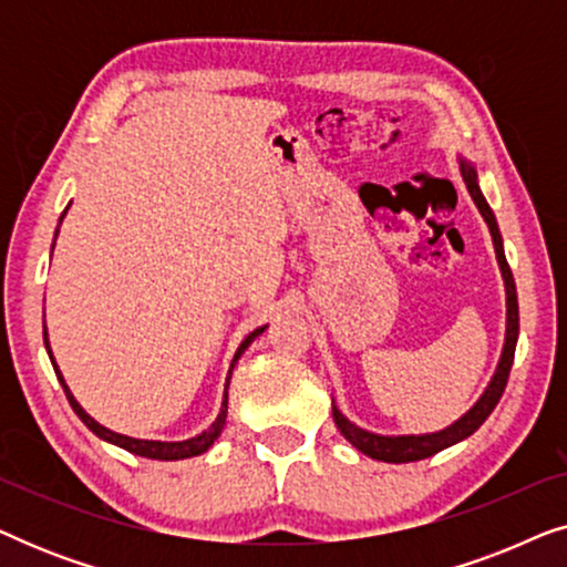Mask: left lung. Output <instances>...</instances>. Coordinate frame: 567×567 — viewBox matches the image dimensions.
Listing matches in <instances>:
<instances>
[{
	"label": "left lung",
	"mask_w": 567,
	"mask_h": 567,
	"mask_svg": "<svg viewBox=\"0 0 567 567\" xmlns=\"http://www.w3.org/2000/svg\"><path fill=\"white\" fill-rule=\"evenodd\" d=\"M462 177H464V183H467V190H470L472 200H475L480 214H483L487 227H491L493 245H495V258H498L503 281H506L508 328H506V346H503L498 371H495L491 386H487L483 398L477 400V405L472 408L467 415L460 417V421H456L454 425H449L446 431L429 433V436H377V433L361 431L359 425L346 421L343 413H340V410L332 405V417H336V425L340 429V433H343V436L351 441V444L359 449V452L371 456V460L392 462V464L417 462V460H425V456H433L436 452H441V449L456 444V441L472 436V433H475L480 425L487 421V415L493 413L495 405H498V400L503 398V390H506V384H508V374H511V367H514V353H516V340H518V299H516L514 274H511L506 252H503V239H501V231H498V221H495V216L491 212V206H487L485 196L480 193L475 169H472L470 165H464V162H462Z\"/></svg>",
	"instance_id": "left-lung-1"
}]
</instances>
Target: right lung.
Instances as JSON below:
<instances>
[{
  "instance_id": "add662e5",
  "label": "right lung",
  "mask_w": 567,
  "mask_h": 567,
  "mask_svg": "<svg viewBox=\"0 0 567 567\" xmlns=\"http://www.w3.org/2000/svg\"><path fill=\"white\" fill-rule=\"evenodd\" d=\"M64 214H66V212H64ZM61 219H64V216H61ZM61 219H59V224H61ZM262 330H266V328H258V330L250 332V336H247V338L243 340V346H239L237 353H235V361H231V369H235V363H237L239 355L245 353V348L252 343V338H258ZM43 343H45V351H49V355H51L49 338H45V328H43ZM51 361H53V359H51ZM231 369H229V377H231ZM53 371H56L59 382H61V386H64L69 405H72L74 413L80 415V421H82L84 425H87V429H90L92 433H95V436L111 441V444L126 449V452H131V454L146 456V460H165V462H173V460H185V456L204 454L206 449L214 444L216 436H219V433H221L224 421H227V392H224V402H221V413H219V417H216V421L212 423V429L204 431V433H200V436H196V439H188V441H142V439L121 436V433L107 431V429H103V425H100V423L92 421V417L80 408V402H76V400L72 398V392H69V386L64 384V377H61V371H59L56 363H53ZM229 377H227V386H229Z\"/></svg>"
}]
</instances>
